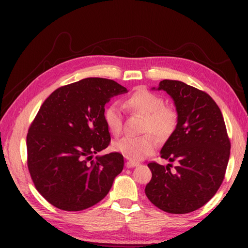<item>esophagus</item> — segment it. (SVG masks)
Instances as JSON below:
<instances>
[{
  "instance_id": "1",
  "label": "esophagus",
  "mask_w": 248,
  "mask_h": 248,
  "mask_svg": "<svg viewBox=\"0 0 248 248\" xmlns=\"http://www.w3.org/2000/svg\"><path fill=\"white\" fill-rule=\"evenodd\" d=\"M138 165H139V163H136V162H132V161L125 162V167H127V168H133V167L138 166Z\"/></svg>"
}]
</instances>
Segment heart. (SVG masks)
<instances>
[{
	"label": "heart",
	"instance_id": "b5f03b06",
	"mask_svg": "<svg viewBox=\"0 0 248 248\" xmlns=\"http://www.w3.org/2000/svg\"><path fill=\"white\" fill-rule=\"evenodd\" d=\"M124 107L131 113L144 117L141 132H150L159 140H167L177 128L178 115L176 110L165 107L164 99L147 89L130 94L124 99ZM104 121L113 135L123 130V112L117 103H112L104 110ZM156 148V140L150 134L141 136H124L115 140L112 149L131 161H140L149 156Z\"/></svg>",
	"mask_w": 248,
	"mask_h": 248
}]
</instances>
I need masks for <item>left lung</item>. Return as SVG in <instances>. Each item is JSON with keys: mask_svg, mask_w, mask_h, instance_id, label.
Returning a JSON list of instances; mask_svg holds the SVG:
<instances>
[{"mask_svg": "<svg viewBox=\"0 0 248 248\" xmlns=\"http://www.w3.org/2000/svg\"><path fill=\"white\" fill-rule=\"evenodd\" d=\"M155 91L172 99L177 128L161 149V157L178 165L149 163L152 172L145 188L155 207L172 214L202 208L217 192L230 155V140L217 104L204 92L175 81L163 80Z\"/></svg>", "mask_w": 248, "mask_h": 248, "instance_id": "8db88e82", "label": "left lung"}]
</instances>
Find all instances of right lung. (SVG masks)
Wrapping results in <instances>:
<instances>
[{
    "instance_id": "right-lung-1",
    "label": "right lung",
    "mask_w": 248,
    "mask_h": 248,
    "mask_svg": "<svg viewBox=\"0 0 248 248\" xmlns=\"http://www.w3.org/2000/svg\"><path fill=\"white\" fill-rule=\"evenodd\" d=\"M124 93L128 89L113 80L87 78L57 88L41 105L26 136L28 166L37 191L54 207H93L123 171L118 152L93 155L110 140L105 104Z\"/></svg>"
}]
</instances>
